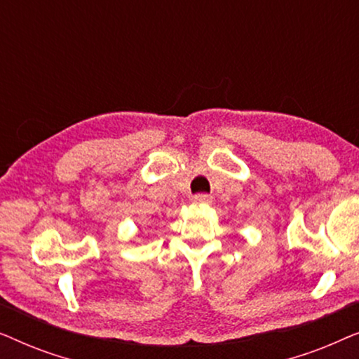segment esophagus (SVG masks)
<instances>
[{"mask_svg":"<svg viewBox=\"0 0 359 359\" xmlns=\"http://www.w3.org/2000/svg\"><path fill=\"white\" fill-rule=\"evenodd\" d=\"M193 201L196 204H209L212 198H210L209 194H196L193 196Z\"/></svg>","mask_w":359,"mask_h":359,"instance_id":"obj_1","label":"esophagus"}]
</instances>
